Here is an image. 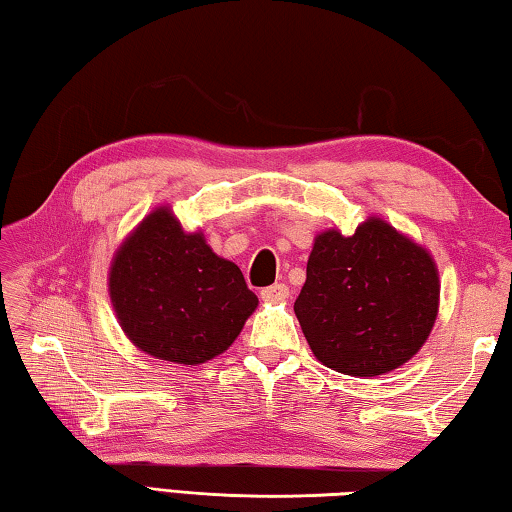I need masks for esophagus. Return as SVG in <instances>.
Segmentation results:
<instances>
[{
    "instance_id": "34e87169",
    "label": "esophagus",
    "mask_w": 512,
    "mask_h": 512,
    "mask_svg": "<svg viewBox=\"0 0 512 512\" xmlns=\"http://www.w3.org/2000/svg\"><path fill=\"white\" fill-rule=\"evenodd\" d=\"M289 298V287L287 284H273V287L262 289V300L264 302H277Z\"/></svg>"
}]
</instances>
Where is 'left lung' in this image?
<instances>
[{"mask_svg": "<svg viewBox=\"0 0 512 512\" xmlns=\"http://www.w3.org/2000/svg\"><path fill=\"white\" fill-rule=\"evenodd\" d=\"M438 298L429 250L370 216L352 237L325 230L314 239L293 311L323 366L375 377L418 354L436 323Z\"/></svg>", "mask_w": 512, "mask_h": 512, "instance_id": "8db88e82", "label": "left lung"}]
</instances>
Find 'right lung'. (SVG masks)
Instances as JSON below:
<instances>
[{
  "mask_svg": "<svg viewBox=\"0 0 512 512\" xmlns=\"http://www.w3.org/2000/svg\"><path fill=\"white\" fill-rule=\"evenodd\" d=\"M110 300L124 334L155 359L198 366L230 348L257 296L239 266L185 232L158 207L124 239L108 273Z\"/></svg>",
  "mask_w": 512,
  "mask_h": 512,
  "instance_id": "add662e5",
  "label": "right lung"
}]
</instances>
